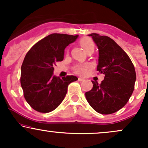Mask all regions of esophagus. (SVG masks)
Instances as JSON below:
<instances>
[{
    "mask_svg": "<svg viewBox=\"0 0 148 148\" xmlns=\"http://www.w3.org/2000/svg\"><path fill=\"white\" fill-rule=\"evenodd\" d=\"M78 80H79V81H84V79H83V78H81V77L79 78V79Z\"/></svg>",
    "mask_w": 148,
    "mask_h": 148,
    "instance_id": "obj_1",
    "label": "esophagus"
}]
</instances>
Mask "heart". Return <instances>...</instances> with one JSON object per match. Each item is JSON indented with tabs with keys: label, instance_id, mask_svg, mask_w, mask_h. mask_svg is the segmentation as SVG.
I'll use <instances>...</instances> for the list:
<instances>
[{
	"label": "heart",
	"instance_id": "1",
	"mask_svg": "<svg viewBox=\"0 0 148 148\" xmlns=\"http://www.w3.org/2000/svg\"><path fill=\"white\" fill-rule=\"evenodd\" d=\"M81 47L84 49L85 51L87 52L88 50L91 49H95V44L91 39L88 38V37H84L80 41ZM76 73L79 74H84L86 73V65H82V64H79L75 67Z\"/></svg>",
	"mask_w": 148,
	"mask_h": 148
}]
</instances>
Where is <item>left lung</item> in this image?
Instances as JSON below:
<instances>
[{"label": "left lung", "instance_id": "8db88e82", "mask_svg": "<svg viewBox=\"0 0 148 148\" xmlns=\"http://www.w3.org/2000/svg\"><path fill=\"white\" fill-rule=\"evenodd\" d=\"M99 51L97 71L105 75L99 84L92 81V89L86 97L92 108L101 114H111L127 103L132 95L136 80L135 68L130 57L109 37L97 33L88 35Z\"/></svg>", "mask_w": 148, "mask_h": 148}]
</instances>
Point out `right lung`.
I'll return each instance as SVG.
<instances>
[{
	"label": "right lung",
	"instance_id": "right-lung-1",
	"mask_svg": "<svg viewBox=\"0 0 148 148\" xmlns=\"http://www.w3.org/2000/svg\"><path fill=\"white\" fill-rule=\"evenodd\" d=\"M79 35L53 33L37 42L25 55L21 68V86L27 102L40 113L55 110L63 101L75 76L53 75L56 62L64 58V49Z\"/></svg>",
	"mask_w": 148,
	"mask_h": 148
}]
</instances>
